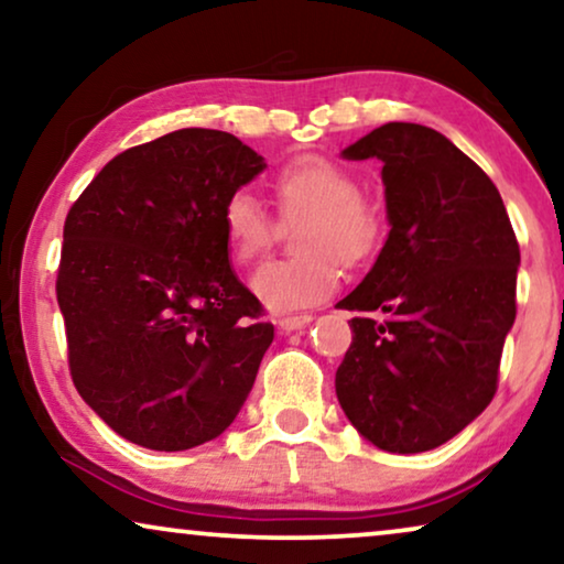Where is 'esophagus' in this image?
Instances as JSON below:
<instances>
[{
	"label": "esophagus",
	"instance_id": "esophagus-1",
	"mask_svg": "<svg viewBox=\"0 0 564 564\" xmlns=\"http://www.w3.org/2000/svg\"><path fill=\"white\" fill-rule=\"evenodd\" d=\"M311 315H288V318H280V323H276V326H280V330L282 334H292V330H300V328H305V326H311Z\"/></svg>",
	"mask_w": 564,
	"mask_h": 564
}]
</instances>
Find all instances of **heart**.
Wrapping results in <instances>:
<instances>
[{
  "label": "heart",
  "instance_id": "obj_1",
  "mask_svg": "<svg viewBox=\"0 0 564 564\" xmlns=\"http://www.w3.org/2000/svg\"><path fill=\"white\" fill-rule=\"evenodd\" d=\"M272 195L284 220L303 215L292 259L267 261L251 276V292L272 313H297L338 290L346 264H359L377 249L380 215L361 199V184L326 159L292 161L272 180ZM223 238L236 264H251L269 249L272 218L249 192H234L220 213Z\"/></svg>",
  "mask_w": 564,
  "mask_h": 564
}]
</instances>
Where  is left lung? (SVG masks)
<instances>
[{
	"mask_svg": "<svg viewBox=\"0 0 564 564\" xmlns=\"http://www.w3.org/2000/svg\"><path fill=\"white\" fill-rule=\"evenodd\" d=\"M341 156L382 161L390 234L338 303L357 313L338 403L377 449H436L496 395L519 241L490 176L434 128L388 122Z\"/></svg>",
	"mask_w": 564,
	"mask_h": 564,
	"instance_id": "left-lung-1",
	"label": "left lung"
}]
</instances>
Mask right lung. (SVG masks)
Returning <instances> with one entry per match:
<instances>
[{
  "label": "right lung",
  "instance_id": "1",
  "mask_svg": "<svg viewBox=\"0 0 564 564\" xmlns=\"http://www.w3.org/2000/svg\"><path fill=\"white\" fill-rule=\"evenodd\" d=\"M267 164L182 128L115 156L72 205L56 280L72 380L128 442L184 452L241 411L274 338L228 261L220 213Z\"/></svg>",
  "mask_w": 564,
  "mask_h": 564
}]
</instances>
